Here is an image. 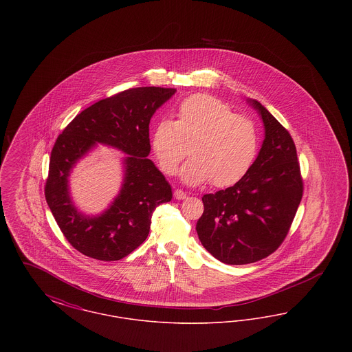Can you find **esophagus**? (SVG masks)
I'll use <instances>...</instances> for the list:
<instances>
[{
  "instance_id": "obj_1",
  "label": "esophagus",
  "mask_w": 352,
  "mask_h": 352,
  "mask_svg": "<svg viewBox=\"0 0 352 352\" xmlns=\"http://www.w3.org/2000/svg\"><path fill=\"white\" fill-rule=\"evenodd\" d=\"M186 192L184 191H182V190H175L174 191V198L175 199H178V201H184V199H186Z\"/></svg>"
}]
</instances>
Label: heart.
I'll use <instances>...</instances> for the list:
<instances>
[{
	"label": "heart",
	"instance_id": "b5f03b06",
	"mask_svg": "<svg viewBox=\"0 0 352 352\" xmlns=\"http://www.w3.org/2000/svg\"><path fill=\"white\" fill-rule=\"evenodd\" d=\"M151 148L161 170L174 175L190 149L192 158L181 170L187 184L212 179L217 187L237 184L251 168L258 151V133L251 118L234 115L211 95L182 101L175 120L160 121L151 134Z\"/></svg>",
	"mask_w": 352,
	"mask_h": 352
}]
</instances>
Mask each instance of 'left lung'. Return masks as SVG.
I'll return each mask as SVG.
<instances>
[{
    "instance_id": "8db88e82",
    "label": "left lung",
    "mask_w": 352,
    "mask_h": 352,
    "mask_svg": "<svg viewBox=\"0 0 352 352\" xmlns=\"http://www.w3.org/2000/svg\"><path fill=\"white\" fill-rule=\"evenodd\" d=\"M265 137L250 171L234 186L203 195L197 232L201 245L230 265L265 258L284 241L303 192L293 138L258 101Z\"/></svg>"
}]
</instances>
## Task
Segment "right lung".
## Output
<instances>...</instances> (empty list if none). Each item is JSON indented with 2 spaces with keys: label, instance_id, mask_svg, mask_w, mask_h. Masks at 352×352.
<instances>
[{
  "label": "right lung",
  "instance_id": "right-lung-1",
  "mask_svg": "<svg viewBox=\"0 0 352 352\" xmlns=\"http://www.w3.org/2000/svg\"><path fill=\"white\" fill-rule=\"evenodd\" d=\"M175 88L138 87L102 99L84 109L59 134L51 151L45 197L68 243L101 261L128 256L148 237L155 207L171 201L164 174L149 158V122ZM98 143L127 154L118 197L99 216L79 212L69 195L67 177Z\"/></svg>",
  "mask_w": 352,
  "mask_h": 352
}]
</instances>
